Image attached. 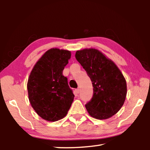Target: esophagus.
I'll list each match as a JSON object with an SVG mask.
<instances>
[{
    "instance_id": "esophagus-1",
    "label": "esophagus",
    "mask_w": 150,
    "mask_h": 150,
    "mask_svg": "<svg viewBox=\"0 0 150 150\" xmlns=\"http://www.w3.org/2000/svg\"><path fill=\"white\" fill-rule=\"evenodd\" d=\"M75 92H76V93H77V94H79V92H80L79 88H77V89L75 90Z\"/></svg>"
}]
</instances>
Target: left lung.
Returning <instances> with one entry per match:
<instances>
[{
	"instance_id": "8db88e82",
	"label": "left lung",
	"mask_w": 150,
	"mask_h": 150,
	"mask_svg": "<svg viewBox=\"0 0 150 150\" xmlns=\"http://www.w3.org/2000/svg\"><path fill=\"white\" fill-rule=\"evenodd\" d=\"M75 57L92 81L93 98L85 105L88 113L98 120L112 117L126 99L127 85L122 73L112 61L94 48L77 51Z\"/></svg>"
}]
</instances>
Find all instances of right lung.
<instances>
[{"label": "right lung", "mask_w": 150, "mask_h": 150, "mask_svg": "<svg viewBox=\"0 0 150 150\" xmlns=\"http://www.w3.org/2000/svg\"><path fill=\"white\" fill-rule=\"evenodd\" d=\"M70 51L52 48L40 58L27 83L32 108L42 118L50 122L67 115L74 99L63 71L71 58Z\"/></svg>", "instance_id": "right-lung-1"}]
</instances>
